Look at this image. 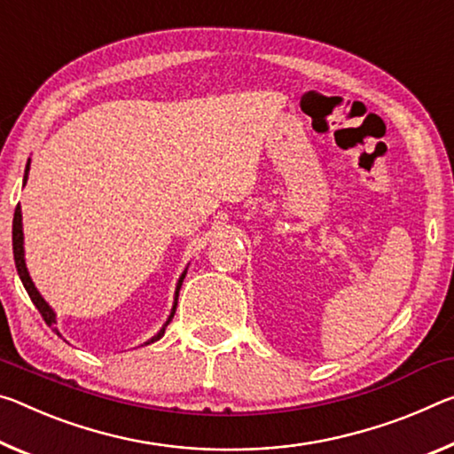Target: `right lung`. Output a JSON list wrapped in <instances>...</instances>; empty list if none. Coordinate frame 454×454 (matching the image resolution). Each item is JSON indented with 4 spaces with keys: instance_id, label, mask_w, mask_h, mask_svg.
<instances>
[{
    "instance_id": "right-lung-1",
    "label": "right lung",
    "mask_w": 454,
    "mask_h": 454,
    "mask_svg": "<svg viewBox=\"0 0 454 454\" xmlns=\"http://www.w3.org/2000/svg\"><path fill=\"white\" fill-rule=\"evenodd\" d=\"M27 171H30V160H27V163H26L24 185H26V182H27ZM12 242H13V261H16V269H18V275H20V278H21V283H24V289L27 291V294H30L32 303L35 305V309H38L40 315H42V317H44V321L48 323V325H54V323H56V313L52 311V307H50V305L46 303L44 297H42V294H40V291L35 289V285L32 283V278H30V272H27V269H26V258H24V230H21V207H20V204H18V207H16V214H13ZM185 272H188V269L184 270V275L179 277V280H177L174 309H171L168 321H165V325L160 329V333L151 337L149 341H145V345H147V343H153V341H157V340H161L163 333H165V327L169 325L171 319H174L176 307H177V297H179V289H182V283H184V278H185ZM54 331H56V333H59V329H56V327H54ZM59 335H60V333H59Z\"/></svg>"
}]
</instances>
